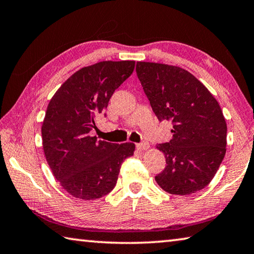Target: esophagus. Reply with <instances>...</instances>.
Wrapping results in <instances>:
<instances>
[{
    "label": "esophagus",
    "mask_w": 254,
    "mask_h": 254,
    "mask_svg": "<svg viewBox=\"0 0 254 254\" xmlns=\"http://www.w3.org/2000/svg\"><path fill=\"white\" fill-rule=\"evenodd\" d=\"M148 148H149V143L148 142H141V143L136 144V149H138V150H140V151L147 150Z\"/></svg>",
    "instance_id": "34e87169"
}]
</instances>
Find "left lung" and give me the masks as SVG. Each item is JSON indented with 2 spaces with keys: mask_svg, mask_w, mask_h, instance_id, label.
Wrapping results in <instances>:
<instances>
[{
  "mask_svg": "<svg viewBox=\"0 0 254 254\" xmlns=\"http://www.w3.org/2000/svg\"><path fill=\"white\" fill-rule=\"evenodd\" d=\"M135 71L157 119L173 124L172 140L157 144L166 167L156 182L171 194L202 190L226 154L227 126L218 102L182 67L136 62Z\"/></svg>",
  "mask_w": 254,
  "mask_h": 254,
  "instance_id": "1",
  "label": "left lung"
}]
</instances>
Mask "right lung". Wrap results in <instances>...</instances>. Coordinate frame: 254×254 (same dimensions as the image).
Instances as JSON below:
<instances>
[{
    "mask_svg": "<svg viewBox=\"0 0 254 254\" xmlns=\"http://www.w3.org/2000/svg\"><path fill=\"white\" fill-rule=\"evenodd\" d=\"M134 65V61H103L82 67L48 104L42 127L44 154L55 179L76 199L95 200L110 193L121 165L133 155L134 143L102 141L90 131Z\"/></svg>",
    "mask_w": 254,
    "mask_h": 254,
    "instance_id": "obj_1",
    "label": "right lung"
}]
</instances>
